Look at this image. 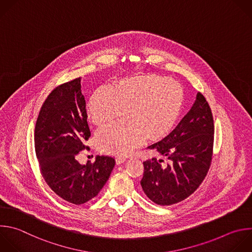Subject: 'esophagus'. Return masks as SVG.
Listing matches in <instances>:
<instances>
[{
    "instance_id": "obj_1",
    "label": "esophagus",
    "mask_w": 252,
    "mask_h": 252,
    "mask_svg": "<svg viewBox=\"0 0 252 252\" xmlns=\"http://www.w3.org/2000/svg\"><path fill=\"white\" fill-rule=\"evenodd\" d=\"M126 158L124 157V156H123V157H122V156H121V157H117V158H116V162H117V164H122V163H124V162L126 161Z\"/></svg>"
}]
</instances>
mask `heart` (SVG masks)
<instances>
[{
  "label": "heart",
  "instance_id": "heart-1",
  "mask_svg": "<svg viewBox=\"0 0 252 252\" xmlns=\"http://www.w3.org/2000/svg\"><path fill=\"white\" fill-rule=\"evenodd\" d=\"M183 88L176 81L150 74L126 78L115 88L101 87L92 95L88 113L98 126L123 117L128 120L101 127L96 133L99 148L109 154L126 155L149 136L158 140L177 124L184 108Z\"/></svg>",
  "mask_w": 252,
  "mask_h": 252
}]
</instances>
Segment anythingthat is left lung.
Here are the masks:
<instances>
[{
  "label": "left lung",
  "mask_w": 252,
  "mask_h": 252,
  "mask_svg": "<svg viewBox=\"0 0 252 252\" xmlns=\"http://www.w3.org/2000/svg\"><path fill=\"white\" fill-rule=\"evenodd\" d=\"M214 118L203 94L198 93L189 113L175 129L150 146L160 156L143 162L140 181L155 204L170 206L187 199L202 184L210 169L214 148Z\"/></svg>",
  "instance_id": "obj_1"
}]
</instances>
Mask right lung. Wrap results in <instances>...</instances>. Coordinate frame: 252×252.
I'll use <instances>...</instances> for the list:
<instances>
[{"label": "right lung", "instance_id": "add662e5", "mask_svg": "<svg viewBox=\"0 0 252 252\" xmlns=\"http://www.w3.org/2000/svg\"><path fill=\"white\" fill-rule=\"evenodd\" d=\"M81 79L61 84L43 102L34 128V148L41 175L50 189L63 200L82 205L95 198L115 166L110 156H97L81 165L76 155L89 146L91 136Z\"/></svg>", "mask_w": 252, "mask_h": 252}]
</instances>
